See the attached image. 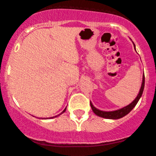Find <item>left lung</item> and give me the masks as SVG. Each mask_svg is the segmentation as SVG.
Instances as JSON below:
<instances>
[{"mask_svg":"<svg viewBox=\"0 0 156 156\" xmlns=\"http://www.w3.org/2000/svg\"><path fill=\"white\" fill-rule=\"evenodd\" d=\"M135 46V45H134ZM144 86H145V76L143 75V82H142L141 88H140V93H139L138 96L136 98V99L131 103L130 104H129L126 107H123V108L120 109V110H114V111H102V110H100L98 109L95 108L93 106V104H91V102H90V107H91L92 110H93L94 113H95L98 116H101V117H103V118H107V119H113V120H116V119H120L123 117L124 116H126V114L129 113L131 110L133 109V107L136 105V104L138 103L139 100L141 98L142 94H143V90H144Z\"/></svg>","mask_w":156,"mask_h":156,"instance_id":"8db88e82","label":"left lung"}]
</instances>
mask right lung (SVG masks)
<instances>
[{"label":"right lung","mask_w":156,"mask_h":156,"mask_svg":"<svg viewBox=\"0 0 156 156\" xmlns=\"http://www.w3.org/2000/svg\"><path fill=\"white\" fill-rule=\"evenodd\" d=\"M66 109H65V110H63V111H62V113H64V112H65V111H66ZM60 114H61V113H60ZM60 114H58V115H60ZM58 115H57V116H52V117H50V118H54V117H56V116H58ZM42 119H44V118H42ZM45 119H46V118H45Z\"/></svg>","instance_id":"obj_1"}]
</instances>
